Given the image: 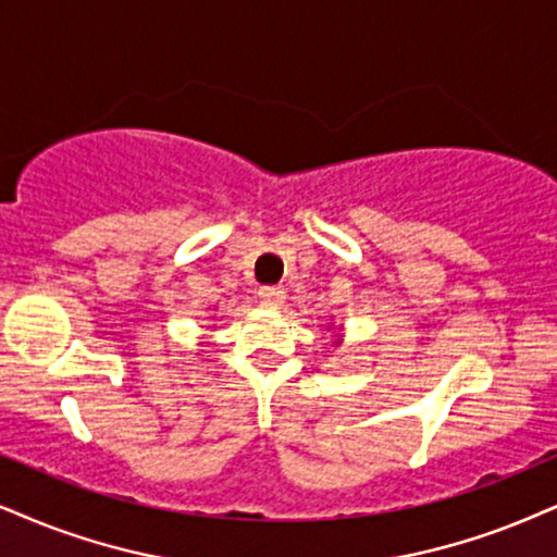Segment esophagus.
<instances>
[{
    "label": "esophagus",
    "instance_id": "obj_1",
    "mask_svg": "<svg viewBox=\"0 0 557 557\" xmlns=\"http://www.w3.org/2000/svg\"><path fill=\"white\" fill-rule=\"evenodd\" d=\"M259 300H262L264 306H270V308L283 306V302H285V287H262V290H259Z\"/></svg>",
    "mask_w": 557,
    "mask_h": 557
}]
</instances>
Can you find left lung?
Segmentation results:
<instances>
[{"instance_id":"left-lung-1","label":"left lung","mask_w":557,"mask_h":557,"mask_svg":"<svg viewBox=\"0 0 557 557\" xmlns=\"http://www.w3.org/2000/svg\"><path fill=\"white\" fill-rule=\"evenodd\" d=\"M331 329V326H329ZM334 347H342V336H336V339H334Z\"/></svg>"}]
</instances>
